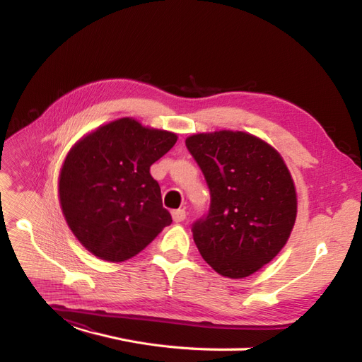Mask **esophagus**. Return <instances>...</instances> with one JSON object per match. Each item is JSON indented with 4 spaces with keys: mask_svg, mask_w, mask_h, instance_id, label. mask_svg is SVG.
Masks as SVG:
<instances>
[{
    "mask_svg": "<svg viewBox=\"0 0 362 362\" xmlns=\"http://www.w3.org/2000/svg\"><path fill=\"white\" fill-rule=\"evenodd\" d=\"M185 217H187V213H185V210H182V208H180V210H173L172 211V218L173 222H184Z\"/></svg>",
    "mask_w": 362,
    "mask_h": 362,
    "instance_id": "obj_1",
    "label": "esophagus"
}]
</instances>
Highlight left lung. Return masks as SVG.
Segmentation results:
<instances>
[{"mask_svg": "<svg viewBox=\"0 0 362 362\" xmlns=\"http://www.w3.org/2000/svg\"><path fill=\"white\" fill-rule=\"evenodd\" d=\"M185 146L210 189L208 213L192 225L202 258L228 278H246L287 243L298 199L278 152L242 131L194 134Z\"/></svg>", "mask_w": 362, "mask_h": 362, "instance_id": "8db88e82", "label": "left lung"}]
</instances>
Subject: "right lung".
<instances>
[{"instance_id": "obj_1", "label": "right lung", "mask_w": 362, "mask_h": 362, "mask_svg": "<svg viewBox=\"0 0 362 362\" xmlns=\"http://www.w3.org/2000/svg\"><path fill=\"white\" fill-rule=\"evenodd\" d=\"M175 141L169 131L124 117L71 149L60 173V205L71 231L93 255L125 261L172 223L149 168Z\"/></svg>"}]
</instances>
